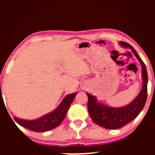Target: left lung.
Segmentation results:
<instances>
[{
    "mask_svg": "<svg viewBox=\"0 0 155 155\" xmlns=\"http://www.w3.org/2000/svg\"><path fill=\"white\" fill-rule=\"evenodd\" d=\"M120 44L122 47L130 48L140 62L142 68L143 87L138 96L130 104L121 108L104 106L97 102L95 96L87 93L88 97L87 108L91 119L95 123L107 129L120 128L134 120L144 107L147 99L148 75L145 64L132 46L124 41H120Z\"/></svg>",
    "mask_w": 155,
    "mask_h": 155,
    "instance_id": "left-lung-1",
    "label": "left lung"
}]
</instances>
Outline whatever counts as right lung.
Here are the masks:
<instances>
[{
    "mask_svg": "<svg viewBox=\"0 0 155 155\" xmlns=\"http://www.w3.org/2000/svg\"><path fill=\"white\" fill-rule=\"evenodd\" d=\"M76 95V92L68 95L54 111L41 117L38 120H25L15 117V120L19 125L34 132H45L50 130L59 126L63 122Z\"/></svg>",
    "mask_w": 155,
    "mask_h": 155,
    "instance_id": "obj_1",
    "label": "right lung"
}]
</instances>
